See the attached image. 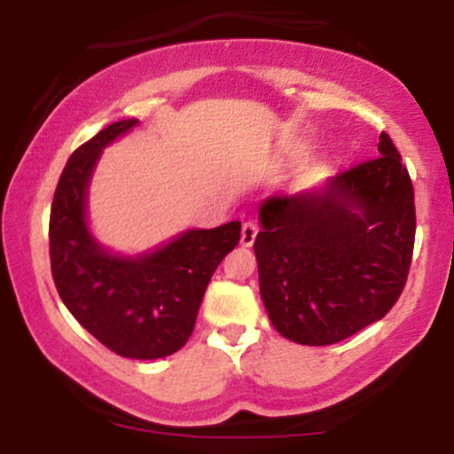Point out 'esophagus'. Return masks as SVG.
<instances>
[{"label": "esophagus", "mask_w": 454, "mask_h": 454, "mask_svg": "<svg viewBox=\"0 0 454 454\" xmlns=\"http://www.w3.org/2000/svg\"><path fill=\"white\" fill-rule=\"evenodd\" d=\"M256 234H258L256 220H245L241 228V245H245V247L254 245V241H256Z\"/></svg>", "instance_id": "1"}]
</instances>
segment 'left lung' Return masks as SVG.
Masks as SVG:
<instances>
[{"label": "left lung", "instance_id": "left-lung-1", "mask_svg": "<svg viewBox=\"0 0 454 454\" xmlns=\"http://www.w3.org/2000/svg\"><path fill=\"white\" fill-rule=\"evenodd\" d=\"M378 153L322 190L260 205V294L286 340L331 346L397 303L414 252V187L387 132Z\"/></svg>", "mask_w": 454, "mask_h": 454}]
</instances>
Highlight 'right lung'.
Returning <instances> with one entry per match:
<instances>
[{
  "label": "right lung",
  "instance_id": "add662e5",
  "mask_svg": "<svg viewBox=\"0 0 454 454\" xmlns=\"http://www.w3.org/2000/svg\"><path fill=\"white\" fill-rule=\"evenodd\" d=\"M123 119L67 160L51 207V270L64 305L119 356L153 361L185 346L211 275L241 239V222L185 231L143 256H117L87 226V187L102 149L137 126Z\"/></svg>",
  "mask_w": 454,
  "mask_h": 454
}]
</instances>
